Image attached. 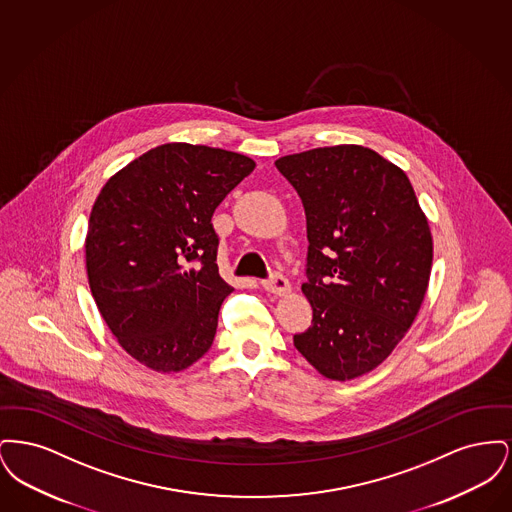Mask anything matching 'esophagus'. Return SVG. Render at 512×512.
<instances>
[{"label": "esophagus", "mask_w": 512, "mask_h": 512, "mask_svg": "<svg viewBox=\"0 0 512 512\" xmlns=\"http://www.w3.org/2000/svg\"><path fill=\"white\" fill-rule=\"evenodd\" d=\"M263 288H265L268 293L276 295V297H282V295H288V293L292 292L290 282H288L282 274H274L270 280H265V282H263Z\"/></svg>", "instance_id": "34e87169"}]
</instances>
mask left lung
I'll list each match as a JSON object with an SVG mask.
<instances>
[{
	"mask_svg": "<svg viewBox=\"0 0 512 512\" xmlns=\"http://www.w3.org/2000/svg\"><path fill=\"white\" fill-rule=\"evenodd\" d=\"M307 217L313 324L293 345L328 380H353L405 338L428 290L434 244L407 174L368 147L280 157Z\"/></svg>",
	"mask_w": 512,
	"mask_h": 512,
	"instance_id": "1",
	"label": "left lung"
}]
</instances>
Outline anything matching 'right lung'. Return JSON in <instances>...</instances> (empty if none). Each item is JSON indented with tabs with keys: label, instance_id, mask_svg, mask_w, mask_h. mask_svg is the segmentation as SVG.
Listing matches in <instances>:
<instances>
[{
	"label": "right lung",
	"instance_id": "obj_1",
	"mask_svg": "<svg viewBox=\"0 0 512 512\" xmlns=\"http://www.w3.org/2000/svg\"><path fill=\"white\" fill-rule=\"evenodd\" d=\"M253 169L242 153L172 142L101 188L84 244L88 282L105 324L138 363L180 372L213 345L234 288L220 278L211 219Z\"/></svg>",
	"mask_w": 512,
	"mask_h": 512
}]
</instances>
